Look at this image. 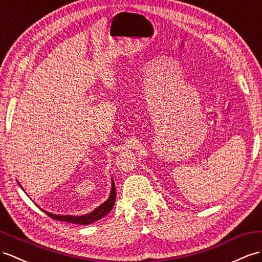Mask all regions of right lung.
<instances>
[{
    "label": "right lung",
    "instance_id": "add662e5",
    "mask_svg": "<svg viewBox=\"0 0 262 262\" xmlns=\"http://www.w3.org/2000/svg\"><path fill=\"white\" fill-rule=\"evenodd\" d=\"M20 187H21V184H20ZM116 198H117L116 186H114V182L112 180V188H111L110 196L107 198V200L105 202L102 203L101 206H99L97 209L93 210V211L90 213L84 214V215H59V214L50 213L48 211H44V212H46L50 216V218H52L54 220L66 221L69 223H75V225H90V223H93L95 221L102 219L103 216H105L111 211L113 206H114V202H116Z\"/></svg>",
    "mask_w": 262,
    "mask_h": 262
}]
</instances>
